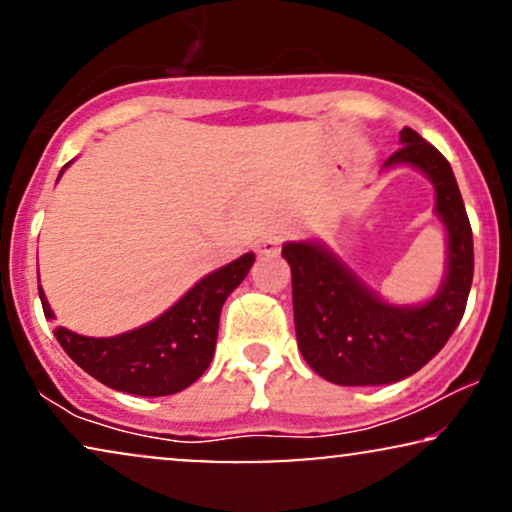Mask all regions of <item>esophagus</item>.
I'll return each instance as SVG.
<instances>
[{"label": "esophagus", "mask_w": 512, "mask_h": 512, "mask_svg": "<svg viewBox=\"0 0 512 512\" xmlns=\"http://www.w3.org/2000/svg\"><path fill=\"white\" fill-rule=\"evenodd\" d=\"M280 244H282L280 232H268V235L258 239V249H261V254H277V251H280Z\"/></svg>", "instance_id": "34e87169"}]
</instances>
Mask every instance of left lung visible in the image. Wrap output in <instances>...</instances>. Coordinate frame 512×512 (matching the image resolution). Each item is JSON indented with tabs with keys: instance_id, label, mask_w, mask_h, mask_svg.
Wrapping results in <instances>:
<instances>
[{
	"instance_id": "left-lung-1",
	"label": "left lung",
	"mask_w": 512,
	"mask_h": 512,
	"mask_svg": "<svg viewBox=\"0 0 512 512\" xmlns=\"http://www.w3.org/2000/svg\"><path fill=\"white\" fill-rule=\"evenodd\" d=\"M422 170L437 192V216L449 232L446 277L420 306L382 301L323 242H287L292 268L296 342L306 363L342 387L406 380L444 349L468 304L475 270L472 227L451 163L415 130H401V149L384 166Z\"/></svg>"
}]
</instances>
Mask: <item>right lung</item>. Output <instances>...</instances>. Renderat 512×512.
<instances>
[{"label": "right lung", "mask_w": 512, "mask_h": 512, "mask_svg": "<svg viewBox=\"0 0 512 512\" xmlns=\"http://www.w3.org/2000/svg\"><path fill=\"white\" fill-rule=\"evenodd\" d=\"M254 258V254H244L213 270L166 313L137 330L118 337H82L56 327L54 337L87 375L106 387L135 396L178 394L211 365L220 308L254 266ZM37 289L44 315L54 318L42 287Z\"/></svg>", "instance_id": "obj_1"}]
</instances>
